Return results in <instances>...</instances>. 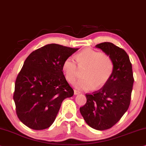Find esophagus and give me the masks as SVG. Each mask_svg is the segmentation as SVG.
<instances>
[{"label": "esophagus", "instance_id": "34e87169", "mask_svg": "<svg viewBox=\"0 0 146 146\" xmlns=\"http://www.w3.org/2000/svg\"><path fill=\"white\" fill-rule=\"evenodd\" d=\"M74 94L75 96H76V95L80 94V92H79V91H78V90H74Z\"/></svg>", "mask_w": 146, "mask_h": 146}]
</instances>
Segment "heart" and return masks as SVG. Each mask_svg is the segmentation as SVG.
Instances as JSON below:
<instances>
[{"label":"heart","mask_w":146,"mask_h":146,"mask_svg":"<svg viewBox=\"0 0 146 146\" xmlns=\"http://www.w3.org/2000/svg\"><path fill=\"white\" fill-rule=\"evenodd\" d=\"M76 60L80 69L86 68L84 78L74 84L78 90L89 91L101 88L108 83L113 74L114 64L112 58L101 52L85 48L76 56ZM75 59L72 56L67 58L62 64L65 78L70 83L75 81L79 74Z\"/></svg>","instance_id":"1"}]
</instances>
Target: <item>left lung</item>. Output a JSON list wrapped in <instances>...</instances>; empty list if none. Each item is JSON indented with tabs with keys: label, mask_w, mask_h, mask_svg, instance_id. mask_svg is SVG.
<instances>
[{
	"label": "left lung",
	"mask_w": 146,
	"mask_h": 146,
	"mask_svg": "<svg viewBox=\"0 0 146 146\" xmlns=\"http://www.w3.org/2000/svg\"><path fill=\"white\" fill-rule=\"evenodd\" d=\"M112 58L114 70L106 85L92 94H86V103L80 111L90 127L98 130L111 128L129 107L134 84L132 64L122 48L109 42L96 45Z\"/></svg>",
	"instance_id": "1"
}]
</instances>
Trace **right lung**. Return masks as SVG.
I'll use <instances>...</instances> for the list:
<instances>
[{
  "mask_svg": "<svg viewBox=\"0 0 146 146\" xmlns=\"http://www.w3.org/2000/svg\"><path fill=\"white\" fill-rule=\"evenodd\" d=\"M79 49L48 44L27 56L17 76L13 99L21 122L33 130L50 127L64 99L73 96L62 64Z\"/></svg>",
  "mask_w": 146,
  "mask_h": 146,
  "instance_id": "add662e5",
  "label": "right lung"
}]
</instances>
